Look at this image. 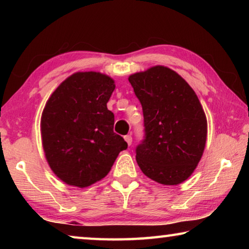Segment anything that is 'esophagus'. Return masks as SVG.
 <instances>
[{
    "instance_id": "1",
    "label": "esophagus",
    "mask_w": 249,
    "mask_h": 249,
    "mask_svg": "<svg viewBox=\"0 0 249 249\" xmlns=\"http://www.w3.org/2000/svg\"><path fill=\"white\" fill-rule=\"evenodd\" d=\"M124 140H125V142H127V145H128V146L132 145L133 138H132V136H130V135H126V136H124Z\"/></svg>"
}]
</instances>
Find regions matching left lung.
Wrapping results in <instances>:
<instances>
[{
    "label": "left lung",
    "mask_w": 249,
    "mask_h": 249,
    "mask_svg": "<svg viewBox=\"0 0 249 249\" xmlns=\"http://www.w3.org/2000/svg\"><path fill=\"white\" fill-rule=\"evenodd\" d=\"M144 114L145 137L136 161L156 182L176 185L187 180L203 155L208 122L188 82L163 66L129 75Z\"/></svg>",
    "instance_id": "1"
}]
</instances>
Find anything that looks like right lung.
Returning <instances> with one entry per match:
<instances>
[{
    "label": "right lung",
    "instance_id": "add662e5",
    "mask_svg": "<svg viewBox=\"0 0 249 249\" xmlns=\"http://www.w3.org/2000/svg\"><path fill=\"white\" fill-rule=\"evenodd\" d=\"M114 89L107 74L75 72L46 103L40 121L45 156L65 183L86 188L100 181L127 148L113 130L114 114L107 107Z\"/></svg>",
    "mask_w": 249,
    "mask_h": 249
}]
</instances>
